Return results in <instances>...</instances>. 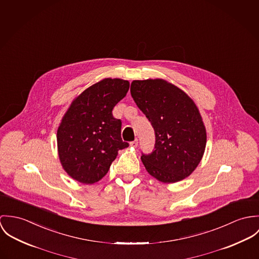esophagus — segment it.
<instances>
[{
    "mask_svg": "<svg viewBox=\"0 0 259 259\" xmlns=\"http://www.w3.org/2000/svg\"><path fill=\"white\" fill-rule=\"evenodd\" d=\"M137 146H138V140H137V139H135L134 141L130 142V147H132V148H136Z\"/></svg>",
    "mask_w": 259,
    "mask_h": 259,
    "instance_id": "esophagus-1",
    "label": "esophagus"
}]
</instances>
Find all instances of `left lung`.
Masks as SVG:
<instances>
[{"instance_id":"8db88e82","label":"left lung","mask_w":259,"mask_h":259,"mask_svg":"<svg viewBox=\"0 0 259 259\" xmlns=\"http://www.w3.org/2000/svg\"><path fill=\"white\" fill-rule=\"evenodd\" d=\"M130 91L155 130V150L141 157L147 172L165 184L186 179L200 164L206 145L198 106L185 91L161 78L133 80Z\"/></svg>"}]
</instances>
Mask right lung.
I'll use <instances>...</instances> for the list:
<instances>
[{"label": "right lung", "mask_w": 259, "mask_h": 259, "mask_svg": "<svg viewBox=\"0 0 259 259\" xmlns=\"http://www.w3.org/2000/svg\"><path fill=\"white\" fill-rule=\"evenodd\" d=\"M130 83L104 78L73 99L58 128V158L73 180L91 185L109 171L118 151L128 147L121 139V121L112 115Z\"/></svg>", "instance_id": "add662e5"}]
</instances>
